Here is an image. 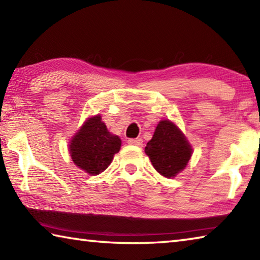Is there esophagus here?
<instances>
[{
	"label": "esophagus",
	"mask_w": 260,
	"mask_h": 260,
	"mask_svg": "<svg viewBox=\"0 0 260 260\" xmlns=\"http://www.w3.org/2000/svg\"><path fill=\"white\" fill-rule=\"evenodd\" d=\"M127 142H128V144H131V146H141L143 141L142 139H129Z\"/></svg>",
	"instance_id": "esophagus-1"
}]
</instances>
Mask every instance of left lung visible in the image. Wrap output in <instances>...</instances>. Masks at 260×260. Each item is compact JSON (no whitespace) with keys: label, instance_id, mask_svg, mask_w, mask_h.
<instances>
[{"label":"left lung","instance_id":"8db88e82","mask_svg":"<svg viewBox=\"0 0 260 260\" xmlns=\"http://www.w3.org/2000/svg\"><path fill=\"white\" fill-rule=\"evenodd\" d=\"M146 153L157 172L166 178H173L190 159L191 147L173 122L161 120L147 143Z\"/></svg>","mask_w":260,"mask_h":260}]
</instances>
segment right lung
Listing matches in <instances>:
<instances>
[{"label":"right lung","mask_w":260,"mask_h":260,"mask_svg":"<svg viewBox=\"0 0 260 260\" xmlns=\"http://www.w3.org/2000/svg\"><path fill=\"white\" fill-rule=\"evenodd\" d=\"M121 140L107 129L101 116L89 118L70 143L74 164L91 175L100 174L120 150Z\"/></svg>","instance_id":"1"}]
</instances>
